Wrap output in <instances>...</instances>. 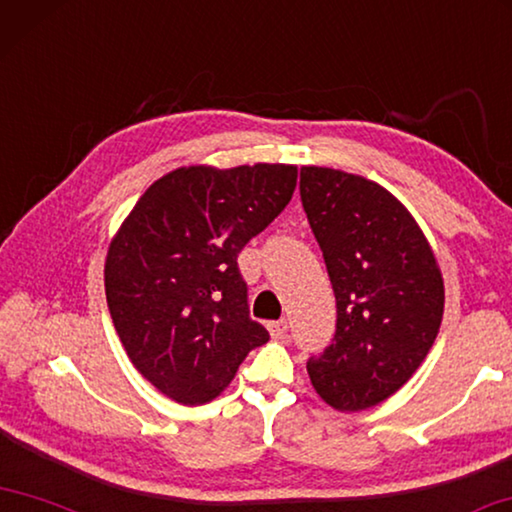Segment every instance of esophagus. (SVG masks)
<instances>
[{
  "label": "esophagus",
  "mask_w": 512,
  "mask_h": 512,
  "mask_svg": "<svg viewBox=\"0 0 512 512\" xmlns=\"http://www.w3.org/2000/svg\"><path fill=\"white\" fill-rule=\"evenodd\" d=\"M266 330H269L271 339H275V342H280V339L287 337V321H271V323H266Z\"/></svg>",
  "instance_id": "obj_1"
}]
</instances>
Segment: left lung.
<instances>
[{"mask_svg":"<svg viewBox=\"0 0 512 512\" xmlns=\"http://www.w3.org/2000/svg\"><path fill=\"white\" fill-rule=\"evenodd\" d=\"M300 198L337 298L335 339L307 373L330 408L367 410L431 351L444 314L440 264L408 207L367 177L303 166Z\"/></svg>","mask_w":512,"mask_h":512,"instance_id":"obj_1","label":"left lung"}]
</instances>
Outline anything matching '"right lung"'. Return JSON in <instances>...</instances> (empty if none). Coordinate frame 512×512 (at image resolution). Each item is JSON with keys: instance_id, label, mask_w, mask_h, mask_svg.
<instances>
[{"instance_id": "add662e5", "label": "right lung", "mask_w": 512, "mask_h": 512, "mask_svg": "<svg viewBox=\"0 0 512 512\" xmlns=\"http://www.w3.org/2000/svg\"><path fill=\"white\" fill-rule=\"evenodd\" d=\"M298 166H182L113 234L104 289L134 369L182 405L221 396L269 332L248 316L237 255L294 196Z\"/></svg>"}]
</instances>
